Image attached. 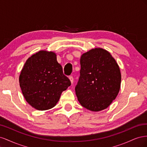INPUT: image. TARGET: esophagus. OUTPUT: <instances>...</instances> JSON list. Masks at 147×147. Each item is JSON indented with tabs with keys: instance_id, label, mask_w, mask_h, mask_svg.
<instances>
[{
	"instance_id": "obj_1",
	"label": "esophagus",
	"mask_w": 147,
	"mask_h": 147,
	"mask_svg": "<svg viewBox=\"0 0 147 147\" xmlns=\"http://www.w3.org/2000/svg\"><path fill=\"white\" fill-rule=\"evenodd\" d=\"M69 79H70V80L71 82V83L72 84L73 82H74V77L72 76H70L69 77Z\"/></svg>"
}]
</instances>
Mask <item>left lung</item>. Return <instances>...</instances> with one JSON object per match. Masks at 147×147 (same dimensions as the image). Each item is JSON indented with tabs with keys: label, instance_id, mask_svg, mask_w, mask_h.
<instances>
[{
	"label": "left lung",
	"instance_id": "left-lung-1",
	"mask_svg": "<svg viewBox=\"0 0 147 147\" xmlns=\"http://www.w3.org/2000/svg\"><path fill=\"white\" fill-rule=\"evenodd\" d=\"M81 69L76 95L88 110L98 112L107 109L117 96L121 75L116 61L102 48L92 49L80 58Z\"/></svg>",
	"mask_w": 147,
	"mask_h": 147
}]
</instances>
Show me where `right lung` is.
<instances>
[{"instance_id":"1","label":"right lung","mask_w":147,"mask_h":147,"mask_svg":"<svg viewBox=\"0 0 147 147\" xmlns=\"http://www.w3.org/2000/svg\"><path fill=\"white\" fill-rule=\"evenodd\" d=\"M19 81L26 100L38 110L54 107L61 93L71 84L57 63L55 53L43 50L26 61Z\"/></svg>"}]
</instances>
